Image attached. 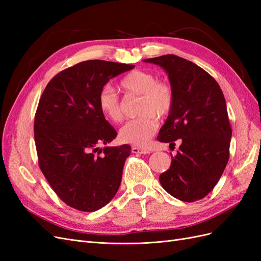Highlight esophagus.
<instances>
[{
	"label": "esophagus",
	"mask_w": 261,
	"mask_h": 261,
	"mask_svg": "<svg viewBox=\"0 0 261 261\" xmlns=\"http://www.w3.org/2000/svg\"><path fill=\"white\" fill-rule=\"evenodd\" d=\"M150 150L149 148H140V147H137V146H133L132 147V152L133 153H143V154H146V153H150Z\"/></svg>",
	"instance_id": "obj_1"
}]
</instances>
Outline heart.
I'll use <instances>...</instances> for the list:
<instances>
[{
    "label": "heart",
    "instance_id": "heart-1",
    "mask_svg": "<svg viewBox=\"0 0 261 261\" xmlns=\"http://www.w3.org/2000/svg\"><path fill=\"white\" fill-rule=\"evenodd\" d=\"M120 87L126 96H140L137 112L141 114L124 124L120 130V138L124 143L145 146L159 126L158 117L169 116L174 108V89L168 82L158 81L153 73L139 69L125 75L120 82ZM98 107L109 121L122 122V101L110 86L101 88Z\"/></svg>",
    "mask_w": 261,
    "mask_h": 261
}]
</instances>
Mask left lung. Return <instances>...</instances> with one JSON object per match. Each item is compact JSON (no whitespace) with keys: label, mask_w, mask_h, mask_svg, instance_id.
I'll return each instance as SVG.
<instances>
[{"label":"left lung","mask_w":261,"mask_h":261,"mask_svg":"<svg viewBox=\"0 0 261 261\" xmlns=\"http://www.w3.org/2000/svg\"><path fill=\"white\" fill-rule=\"evenodd\" d=\"M145 62L167 70L175 94L174 108L156 139L170 145L181 140L160 183L181 201L200 200L217 185L230 158L232 128L223 92L206 70L177 55Z\"/></svg>","instance_id":"8db88e82"}]
</instances>
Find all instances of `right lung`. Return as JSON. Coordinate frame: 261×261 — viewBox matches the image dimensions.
<instances>
[{
    "label": "right lung",
    "mask_w": 261,
    "mask_h": 261,
    "mask_svg": "<svg viewBox=\"0 0 261 261\" xmlns=\"http://www.w3.org/2000/svg\"><path fill=\"white\" fill-rule=\"evenodd\" d=\"M135 65L89 60L62 70L46 85L35 115L38 163L59 198L91 212L113 199L130 146L100 147L117 133L98 107L102 87Z\"/></svg>",
    "instance_id": "1"
}]
</instances>
